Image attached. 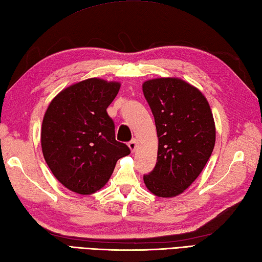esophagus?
Wrapping results in <instances>:
<instances>
[{"instance_id":"34e87169","label":"esophagus","mask_w":262,"mask_h":262,"mask_svg":"<svg viewBox=\"0 0 262 262\" xmlns=\"http://www.w3.org/2000/svg\"><path fill=\"white\" fill-rule=\"evenodd\" d=\"M128 146H129V148H130V151H132V152H134V151H135V148H136V146H137V143H136V141H135V140H132L130 142H128Z\"/></svg>"}]
</instances>
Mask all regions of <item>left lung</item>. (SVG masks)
<instances>
[{
    "label": "left lung",
    "instance_id": "1",
    "mask_svg": "<svg viewBox=\"0 0 262 262\" xmlns=\"http://www.w3.org/2000/svg\"><path fill=\"white\" fill-rule=\"evenodd\" d=\"M158 134L156 167L143 176L159 198L179 195L207 165L216 142L211 109L196 87L179 78H157L143 84Z\"/></svg>",
    "mask_w": 262,
    "mask_h": 262
}]
</instances>
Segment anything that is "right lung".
Masks as SVG:
<instances>
[{"mask_svg": "<svg viewBox=\"0 0 262 262\" xmlns=\"http://www.w3.org/2000/svg\"><path fill=\"white\" fill-rule=\"evenodd\" d=\"M120 83L90 78L67 87L51 101L40 132L46 163L70 191L89 195L109 181L117 161L130 153L116 141L106 107Z\"/></svg>", "mask_w": 262, "mask_h": 262, "instance_id": "1", "label": "right lung"}]
</instances>
